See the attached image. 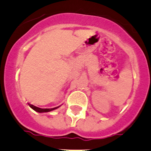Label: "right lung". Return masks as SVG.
I'll list each match as a JSON object with an SVG mask.
<instances>
[{
    "label": "right lung",
    "instance_id": "obj_1",
    "mask_svg": "<svg viewBox=\"0 0 151 151\" xmlns=\"http://www.w3.org/2000/svg\"><path fill=\"white\" fill-rule=\"evenodd\" d=\"M28 104H29V106L31 107V108H32L34 110H35V111L38 112V113H46V112H50V111H52V110H55V109H57L58 107H54V108H49V109L45 108V109H44V108H40V107H36V106H34L33 104H29V103H28Z\"/></svg>",
    "mask_w": 151,
    "mask_h": 151
}]
</instances>
